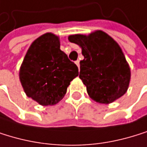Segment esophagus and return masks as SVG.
I'll list each match as a JSON object with an SVG mask.
<instances>
[{
  "label": "esophagus",
  "mask_w": 147,
  "mask_h": 147,
  "mask_svg": "<svg viewBox=\"0 0 147 147\" xmlns=\"http://www.w3.org/2000/svg\"><path fill=\"white\" fill-rule=\"evenodd\" d=\"M75 64H76V65L78 66V68H80V61H79V60L75 61Z\"/></svg>",
  "instance_id": "obj_1"
}]
</instances>
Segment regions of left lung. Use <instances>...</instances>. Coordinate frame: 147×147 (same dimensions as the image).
Listing matches in <instances>:
<instances>
[{"label": "left lung", "mask_w": 147, "mask_h": 147, "mask_svg": "<svg viewBox=\"0 0 147 147\" xmlns=\"http://www.w3.org/2000/svg\"><path fill=\"white\" fill-rule=\"evenodd\" d=\"M69 42L82 49L80 79L90 98L110 104L124 95L129 85L130 68L120 45L107 33L97 30L86 34H73Z\"/></svg>", "instance_id": "obj_1"}]
</instances>
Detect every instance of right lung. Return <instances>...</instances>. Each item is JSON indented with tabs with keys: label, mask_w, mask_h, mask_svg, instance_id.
Returning a JSON list of instances; mask_svg holds the SVG:
<instances>
[{
	"label": "right lung",
	"mask_w": 147,
	"mask_h": 147,
	"mask_svg": "<svg viewBox=\"0 0 147 147\" xmlns=\"http://www.w3.org/2000/svg\"><path fill=\"white\" fill-rule=\"evenodd\" d=\"M77 65L60 49L59 37L46 33L34 40L24 57L19 80L28 98L40 105H54L78 76Z\"/></svg>",
	"instance_id": "1"
}]
</instances>
